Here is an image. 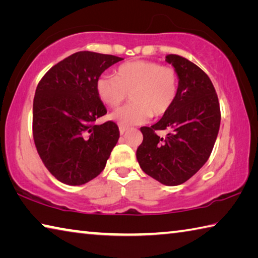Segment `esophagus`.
<instances>
[{
	"mask_svg": "<svg viewBox=\"0 0 258 258\" xmlns=\"http://www.w3.org/2000/svg\"><path fill=\"white\" fill-rule=\"evenodd\" d=\"M126 131H127V127H125V126H119V133L120 135H123Z\"/></svg>",
	"mask_w": 258,
	"mask_h": 258,
	"instance_id": "34e87169",
	"label": "esophagus"
}]
</instances>
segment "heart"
<instances>
[{"label": "heart", "mask_w": 258, "mask_h": 258, "mask_svg": "<svg viewBox=\"0 0 258 258\" xmlns=\"http://www.w3.org/2000/svg\"><path fill=\"white\" fill-rule=\"evenodd\" d=\"M177 90L175 69L148 60L128 61L116 69L115 76L103 74L95 82L99 100L109 108L118 107L130 93L132 102L110 115L121 126L145 124L152 115L164 116L175 101Z\"/></svg>", "instance_id": "obj_1"}]
</instances>
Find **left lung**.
<instances>
[{
  "mask_svg": "<svg viewBox=\"0 0 258 258\" xmlns=\"http://www.w3.org/2000/svg\"><path fill=\"white\" fill-rule=\"evenodd\" d=\"M178 76V90L171 109L150 127H141L143 141L137 150L140 167L165 185H180L194 176L215 145L221 123L220 103L209 77L183 56L168 54ZM169 129L166 138L157 130Z\"/></svg>",
  "mask_w": 258,
  "mask_h": 258,
  "instance_id": "obj_1",
  "label": "left lung"
}]
</instances>
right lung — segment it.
Returning <instances> with one entry per match:
<instances>
[{
    "instance_id": "right-lung-1",
    "label": "right lung",
    "mask_w": 258,
    "mask_h": 258,
    "mask_svg": "<svg viewBox=\"0 0 258 258\" xmlns=\"http://www.w3.org/2000/svg\"><path fill=\"white\" fill-rule=\"evenodd\" d=\"M119 56L81 51L52 67L38 83L33 103L34 142L45 167L56 180L82 185L106 167L119 139L113 121L93 123L107 109L95 82Z\"/></svg>"
}]
</instances>
